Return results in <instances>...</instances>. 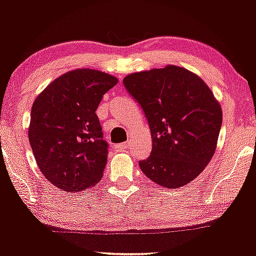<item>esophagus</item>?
<instances>
[{"label":"esophagus","instance_id":"obj_1","mask_svg":"<svg viewBox=\"0 0 256 256\" xmlns=\"http://www.w3.org/2000/svg\"><path fill=\"white\" fill-rule=\"evenodd\" d=\"M131 146V143L130 142H125V143H120V144L116 146V148L118 149H128Z\"/></svg>","mask_w":256,"mask_h":256}]
</instances>
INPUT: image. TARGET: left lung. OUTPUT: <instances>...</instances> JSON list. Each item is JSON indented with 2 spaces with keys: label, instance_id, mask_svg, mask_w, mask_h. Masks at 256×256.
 <instances>
[{
  "label": "left lung",
  "instance_id": "8db88e82",
  "mask_svg": "<svg viewBox=\"0 0 256 256\" xmlns=\"http://www.w3.org/2000/svg\"><path fill=\"white\" fill-rule=\"evenodd\" d=\"M122 83L150 128L152 148L140 161L142 172L168 189L189 184L210 164L218 143L222 112L212 90L174 64L131 73Z\"/></svg>",
  "mask_w": 256,
  "mask_h": 256
}]
</instances>
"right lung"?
Wrapping results in <instances>:
<instances>
[{
    "instance_id": "right-lung-1",
    "label": "right lung",
    "mask_w": 256,
    "mask_h": 256,
    "mask_svg": "<svg viewBox=\"0 0 256 256\" xmlns=\"http://www.w3.org/2000/svg\"><path fill=\"white\" fill-rule=\"evenodd\" d=\"M118 78L98 70H73L52 80L31 108L28 140L48 182L78 192L101 180L108 144L96 116Z\"/></svg>"
}]
</instances>
